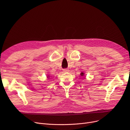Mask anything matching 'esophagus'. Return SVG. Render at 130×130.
Instances as JSON below:
<instances>
[{
    "label": "esophagus",
    "instance_id": "1",
    "mask_svg": "<svg viewBox=\"0 0 130 130\" xmlns=\"http://www.w3.org/2000/svg\"><path fill=\"white\" fill-rule=\"evenodd\" d=\"M63 72H69V70L65 69V70H63Z\"/></svg>",
    "mask_w": 130,
    "mask_h": 130
}]
</instances>
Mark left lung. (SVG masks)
<instances>
[{"mask_svg":"<svg viewBox=\"0 0 130 130\" xmlns=\"http://www.w3.org/2000/svg\"><path fill=\"white\" fill-rule=\"evenodd\" d=\"M80 75L81 76H84V75H85V73H84V72H81L80 74Z\"/></svg>","mask_w":130,"mask_h":130,"instance_id":"8db88e82","label":"left lung"}]
</instances>
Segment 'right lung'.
<instances>
[{
  "instance_id": "1",
  "label": "right lung",
  "mask_w": 130,
  "mask_h": 130,
  "mask_svg": "<svg viewBox=\"0 0 130 130\" xmlns=\"http://www.w3.org/2000/svg\"><path fill=\"white\" fill-rule=\"evenodd\" d=\"M50 77H51V76H50V75H47V78H49Z\"/></svg>"
}]
</instances>
